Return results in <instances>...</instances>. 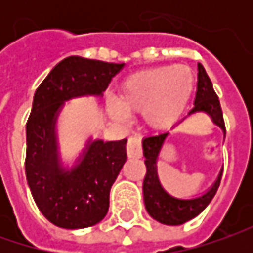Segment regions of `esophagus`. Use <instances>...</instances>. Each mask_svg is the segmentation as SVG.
Returning a JSON list of instances; mask_svg holds the SVG:
<instances>
[{
  "label": "esophagus",
  "instance_id": "1",
  "mask_svg": "<svg viewBox=\"0 0 253 253\" xmlns=\"http://www.w3.org/2000/svg\"><path fill=\"white\" fill-rule=\"evenodd\" d=\"M126 155L128 158H141L142 142L138 136H129L126 142Z\"/></svg>",
  "mask_w": 253,
  "mask_h": 253
}]
</instances>
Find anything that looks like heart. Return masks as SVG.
<instances>
[{"label":"heart","mask_w":253,"mask_h":253,"mask_svg":"<svg viewBox=\"0 0 253 253\" xmlns=\"http://www.w3.org/2000/svg\"><path fill=\"white\" fill-rule=\"evenodd\" d=\"M194 88L190 67L162 64L142 69L125 77L118 87V104L112 111L124 117L125 111L139 112L152 128H166L180 117Z\"/></svg>","instance_id":"heart-1"}]
</instances>
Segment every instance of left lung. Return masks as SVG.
Masks as SVG:
<instances>
[{"mask_svg":"<svg viewBox=\"0 0 253 253\" xmlns=\"http://www.w3.org/2000/svg\"><path fill=\"white\" fill-rule=\"evenodd\" d=\"M199 74H197V91L194 98V107L190 110L189 114L197 111L209 112L212 117L214 122L221 126L225 132V122L221 110L218 95L212 88V83L210 80L209 74L203 64H197ZM168 133L152 135L143 139V156H145V166L146 173L143 177V201L149 215L156 221L166 225H180L184 224L194 217H197L203 210L210 204V201L215 196L221 183L222 171L219 173L218 179L214 186L201 197L193 200H179L169 196L159 184L156 176V159L161 151L163 141L166 139Z\"/></svg>","mask_w":253,"mask_h":253,"instance_id":"1","label":"left lung"}]
</instances>
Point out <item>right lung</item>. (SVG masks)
<instances>
[{
  "label": "right lung",
  "mask_w": 253,
  "mask_h": 253,
  "mask_svg": "<svg viewBox=\"0 0 253 253\" xmlns=\"http://www.w3.org/2000/svg\"><path fill=\"white\" fill-rule=\"evenodd\" d=\"M124 66L70 56L47 74L35 92L26 122V180L38 209L60 228L92 227L107 215L110 190L126 161V139L92 142L82 163L63 171L54 141L57 110L72 97L105 91Z\"/></svg>",
  "instance_id": "add662e5"
}]
</instances>
